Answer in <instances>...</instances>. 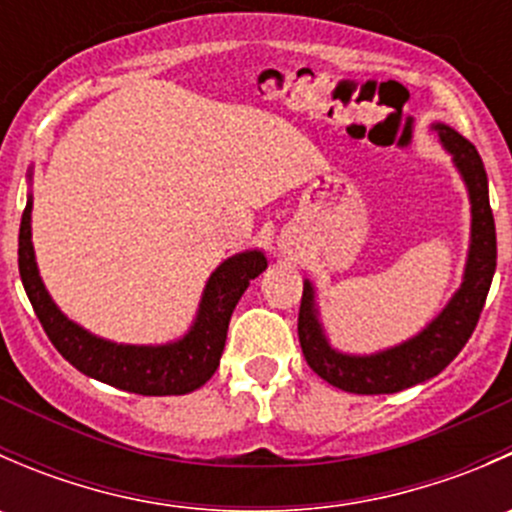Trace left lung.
Listing matches in <instances>:
<instances>
[{
	"label": "left lung",
	"mask_w": 512,
	"mask_h": 512,
	"mask_svg": "<svg viewBox=\"0 0 512 512\" xmlns=\"http://www.w3.org/2000/svg\"><path fill=\"white\" fill-rule=\"evenodd\" d=\"M443 148L453 156L471 198V250L463 285L443 312L414 339L369 356L342 354L329 347L314 307V287L304 282L297 332L309 369L324 381L352 394H396L441 374L466 347L476 329L495 275V220L488 200V175L476 146L451 126L433 123Z\"/></svg>",
	"instance_id": "8db88e82"
}]
</instances>
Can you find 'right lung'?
I'll return each mask as SVG.
<instances>
[{
	"label": "right lung",
	"instance_id": "add662e5",
	"mask_svg": "<svg viewBox=\"0 0 512 512\" xmlns=\"http://www.w3.org/2000/svg\"><path fill=\"white\" fill-rule=\"evenodd\" d=\"M267 267L260 250L227 257L210 275L198 317L183 339L160 347L116 344L86 332L54 304L41 282L32 245V195L19 225V275L36 317L59 354L91 379L141 396H178L200 389L223 356L227 324L242 292Z\"/></svg>",
	"mask_w": 512,
	"mask_h": 512
}]
</instances>
